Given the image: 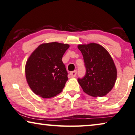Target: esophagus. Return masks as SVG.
Masks as SVG:
<instances>
[{
    "label": "esophagus",
    "instance_id": "esophagus-1",
    "mask_svg": "<svg viewBox=\"0 0 135 135\" xmlns=\"http://www.w3.org/2000/svg\"><path fill=\"white\" fill-rule=\"evenodd\" d=\"M76 74H77V71H76V70H75V71H71L70 73V76H71V77H75L76 76Z\"/></svg>",
    "mask_w": 135,
    "mask_h": 135
}]
</instances>
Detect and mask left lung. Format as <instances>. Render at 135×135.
Segmentation results:
<instances>
[{"label": "left lung", "mask_w": 135, "mask_h": 135, "mask_svg": "<svg viewBox=\"0 0 135 135\" xmlns=\"http://www.w3.org/2000/svg\"><path fill=\"white\" fill-rule=\"evenodd\" d=\"M83 56L86 75L78 81L83 91L92 97H103L113 89L117 79V70L113 59L101 45L92 43L79 45Z\"/></svg>", "instance_id": "left-lung-1"}]
</instances>
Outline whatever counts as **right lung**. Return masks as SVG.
I'll return each instance as SVG.
<instances>
[{
	"label": "right lung",
	"instance_id": "1",
	"mask_svg": "<svg viewBox=\"0 0 135 135\" xmlns=\"http://www.w3.org/2000/svg\"><path fill=\"white\" fill-rule=\"evenodd\" d=\"M69 47L57 42L43 43L30 55L26 64V77L36 95L48 98L62 92L68 80L62 59Z\"/></svg>",
	"mask_w": 135,
	"mask_h": 135
}]
</instances>
